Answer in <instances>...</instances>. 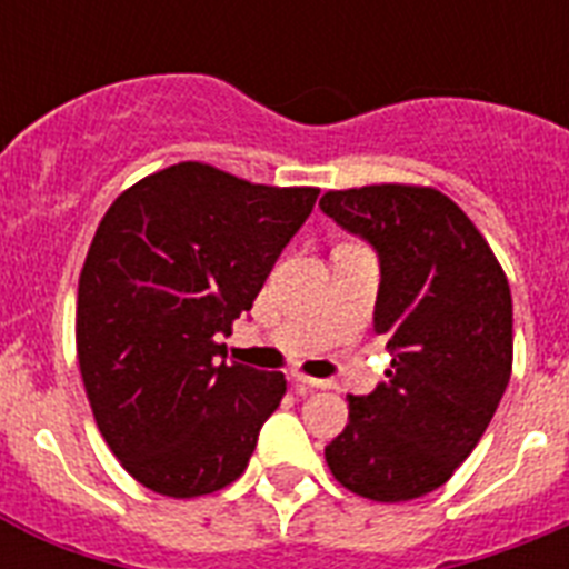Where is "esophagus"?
Wrapping results in <instances>:
<instances>
[{
    "label": "esophagus",
    "mask_w": 569,
    "mask_h": 569,
    "mask_svg": "<svg viewBox=\"0 0 569 569\" xmlns=\"http://www.w3.org/2000/svg\"><path fill=\"white\" fill-rule=\"evenodd\" d=\"M293 385H296V393H310V390H316V387H325V381L319 379H310V376L305 373H293Z\"/></svg>",
    "instance_id": "34e87169"
}]
</instances>
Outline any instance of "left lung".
Instances as JSON below:
<instances>
[{
  "instance_id": "left-lung-1",
  "label": "left lung",
  "mask_w": 569,
  "mask_h": 569,
  "mask_svg": "<svg viewBox=\"0 0 569 569\" xmlns=\"http://www.w3.org/2000/svg\"><path fill=\"white\" fill-rule=\"evenodd\" d=\"M321 210L376 248L373 330L393 356L387 385L347 396L328 447L333 479L370 501L433 492L472 453L512 373V299L499 259L436 188L328 190Z\"/></svg>"
}]
</instances>
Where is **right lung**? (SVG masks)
<instances>
[{
    "label": "right lung",
    "mask_w": 569,
    "mask_h": 569,
    "mask_svg": "<svg viewBox=\"0 0 569 569\" xmlns=\"http://www.w3.org/2000/svg\"><path fill=\"white\" fill-rule=\"evenodd\" d=\"M316 196L179 162L102 216L79 273V373L99 433L148 490L196 499L248 467L288 381L219 361L216 336L253 308Z\"/></svg>",
    "instance_id": "obj_1"
}]
</instances>
